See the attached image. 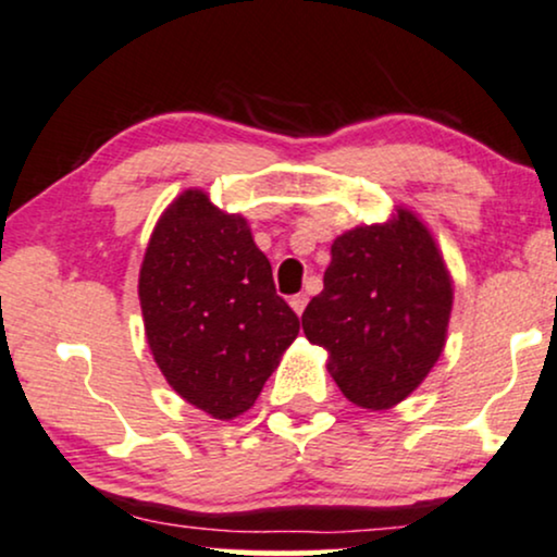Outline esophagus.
<instances>
[{
	"label": "esophagus",
	"instance_id": "1",
	"mask_svg": "<svg viewBox=\"0 0 557 557\" xmlns=\"http://www.w3.org/2000/svg\"><path fill=\"white\" fill-rule=\"evenodd\" d=\"M290 306H293V311H295V313L302 315V311H306V306H308V295H306V293L293 295V298H290Z\"/></svg>",
	"mask_w": 557,
	"mask_h": 557
}]
</instances>
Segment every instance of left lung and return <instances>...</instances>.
I'll return each mask as SVG.
<instances>
[{
    "instance_id": "1",
    "label": "left lung",
    "mask_w": 557,
    "mask_h": 557,
    "mask_svg": "<svg viewBox=\"0 0 557 557\" xmlns=\"http://www.w3.org/2000/svg\"><path fill=\"white\" fill-rule=\"evenodd\" d=\"M453 280L429 228L398 208L331 244L323 290L302 311L308 342L355 406L383 411L419 388L447 339Z\"/></svg>"
}]
</instances>
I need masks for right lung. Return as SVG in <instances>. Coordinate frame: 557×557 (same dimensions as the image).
<instances>
[{
    "mask_svg": "<svg viewBox=\"0 0 557 557\" xmlns=\"http://www.w3.org/2000/svg\"><path fill=\"white\" fill-rule=\"evenodd\" d=\"M161 375L213 419L249 411L300 331L242 215L185 189L161 213L138 277Z\"/></svg>",
    "mask_w": 557,
    "mask_h": 557,
    "instance_id": "1",
    "label": "right lung"
}]
</instances>
